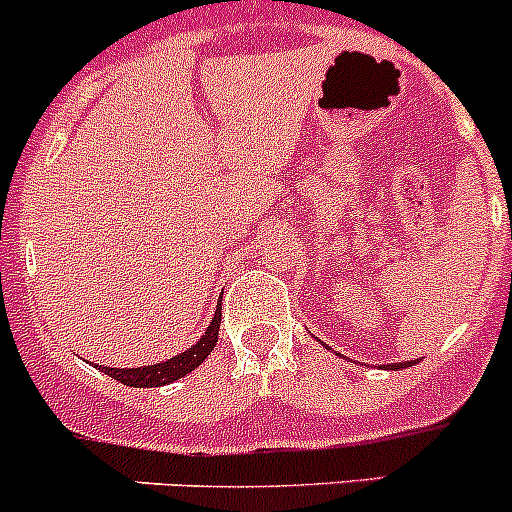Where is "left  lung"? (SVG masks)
Segmentation results:
<instances>
[{
	"mask_svg": "<svg viewBox=\"0 0 512 512\" xmlns=\"http://www.w3.org/2000/svg\"><path fill=\"white\" fill-rule=\"evenodd\" d=\"M406 366H414V361H404V364H389V369H406Z\"/></svg>",
	"mask_w": 512,
	"mask_h": 512,
	"instance_id": "left-lung-1",
	"label": "left lung"
}]
</instances>
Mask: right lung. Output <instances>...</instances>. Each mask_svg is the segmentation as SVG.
Segmentation results:
<instances>
[{"label":"right lung","instance_id":"right-lung-1","mask_svg":"<svg viewBox=\"0 0 512 512\" xmlns=\"http://www.w3.org/2000/svg\"><path fill=\"white\" fill-rule=\"evenodd\" d=\"M220 319H223V299H220L213 322L205 329L203 337H200L193 347L185 349L183 354L173 356V359L163 361V364L138 366V369H111V366H101V371L111 376V379L121 381L123 386H136V389H153V386H165L175 379H183L185 374L198 369V366L208 359V354L215 349L220 332Z\"/></svg>","mask_w":512,"mask_h":512}]
</instances>
